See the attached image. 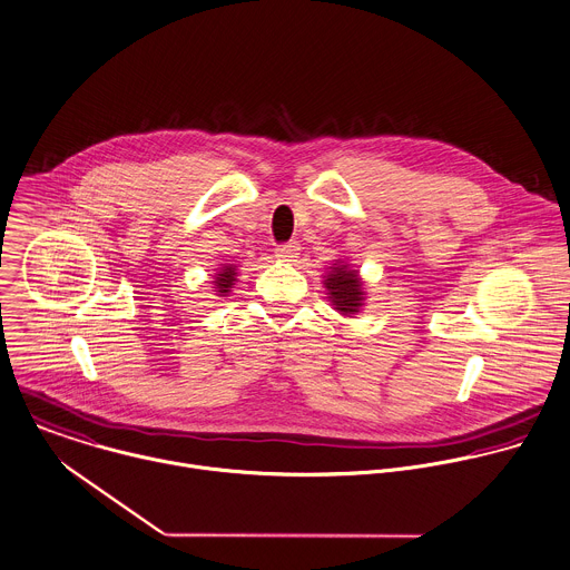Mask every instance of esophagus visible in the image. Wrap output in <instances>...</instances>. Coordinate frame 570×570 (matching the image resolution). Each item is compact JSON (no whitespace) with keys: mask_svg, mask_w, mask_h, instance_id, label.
<instances>
[{"mask_svg":"<svg viewBox=\"0 0 570 570\" xmlns=\"http://www.w3.org/2000/svg\"><path fill=\"white\" fill-rule=\"evenodd\" d=\"M299 255V244L297 242H288V244H279L275 248V257L282 262H295V257Z\"/></svg>","mask_w":570,"mask_h":570,"instance_id":"esophagus-1","label":"esophagus"}]
</instances>
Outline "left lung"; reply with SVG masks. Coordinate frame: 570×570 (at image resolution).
Wrapping results in <instances>:
<instances>
[{
    "instance_id": "left-lung-1",
    "label": "left lung",
    "mask_w": 570,
    "mask_h": 570,
    "mask_svg": "<svg viewBox=\"0 0 570 570\" xmlns=\"http://www.w3.org/2000/svg\"><path fill=\"white\" fill-rule=\"evenodd\" d=\"M324 286L328 291V299L335 311L346 317H353L364 306V284L357 271L351 268L346 262H335L331 271L324 275Z\"/></svg>"
}]
</instances>
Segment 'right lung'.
Segmentation results:
<instances>
[{"label": "right lung", "mask_w": 570, "mask_h": 570, "mask_svg": "<svg viewBox=\"0 0 570 570\" xmlns=\"http://www.w3.org/2000/svg\"><path fill=\"white\" fill-rule=\"evenodd\" d=\"M235 277H237L235 266H233V264H224V266L217 271V275H215V293H217L219 297L228 295L230 288H233V284H235Z\"/></svg>", "instance_id": "add662e5"}]
</instances>
